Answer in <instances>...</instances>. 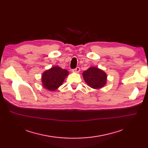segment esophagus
<instances>
[{
  "label": "esophagus",
  "mask_w": 148,
  "mask_h": 148,
  "mask_svg": "<svg viewBox=\"0 0 148 148\" xmlns=\"http://www.w3.org/2000/svg\"><path fill=\"white\" fill-rule=\"evenodd\" d=\"M73 72H76V73H78L79 71H80V68L79 66H77V68L76 69H73V70H72Z\"/></svg>",
  "instance_id": "esophagus-1"
}]
</instances>
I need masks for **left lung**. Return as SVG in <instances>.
I'll return each instance as SVG.
<instances>
[{
  "mask_svg": "<svg viewBox=\"0 0 148 148\" xmlns=\"http://www.w3.org/2000/svg\"><path fill=\"white\" fill-rule=\"evenodd\" d=\"M83 77L85 82L92 88L100 89L106 84L107 74L97 67H90L83 71Z\"/></svg>",
  "mask_w": 148,
  "mask_h": 148,
  "instance_id": "8db88e82",
  "label": "left lung"
}]
</instances>
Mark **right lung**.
<instances>
[{"label": "right lung", "instance_id": "obj_1", "mask_svg": "<svg viewBox=\"0 0 148 148\" xmlns=\"http://www.w3.org/2000/svg\"><path fill=\"white\" fill-rule=\"evenodd\" d=\"M69 71L60 66H55L49 69L42 75L43 86L49 91H56L59 88L69 75Z\"/></svg>", "mask_w": 148, "mask_h": 148}]
</instances>
